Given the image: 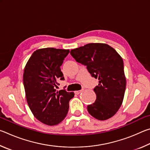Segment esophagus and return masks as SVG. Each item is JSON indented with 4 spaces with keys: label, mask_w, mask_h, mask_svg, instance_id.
I'll use <instances>...</instances> for the list:
<instances>
[{
    "label": "esophagus",
    "mask_w": 150,
    "mask_h": 150,
    "mask_svg": "<svg viewBox=\"0 0 150 150\" xmlns=\"http://www.w3.org/2000/svg\"><path fill=\"white\" fill-rule=\"evenodd\" d=\"M83 89L80 90V91H75V93L77 94V95H79V94H80L81 92H83Z\"/></svg>",
    "instance_id": "1"
}]
</instances>
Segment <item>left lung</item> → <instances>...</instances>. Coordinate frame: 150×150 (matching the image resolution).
Segmentation results:
<instances>
[{
	"mask_svg": "<svg viewBox=\"0 0 150 150\" xmlns=\"http://www.w3.org/2000/svg\"><path fill=\"white\" fill-rule=\"evenodd\" d=\"M71 55L99 81L94 88L96 101L87 106L88 113L99 120L112 117L122 104L126 90L122 58L113 47L102 43L75 48L71 50Z\"/></svg>",
	"mask_w": 150,
	"mask_h": 150,
	"instance_id": "obj_1",
	"label": "left lung"
}]
</instances>
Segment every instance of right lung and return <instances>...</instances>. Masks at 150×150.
I'll return each mask as SVG.
<instances>
[{
    "instance_id": "obj_1",
    "label": "right lung",
    "mask_w": 150,
    "mask_h": 150,
    "mask_svg": "<svg viewBox=\"0 0 150 150\" xmlns=\"http://www.w3.org/2000/svg\"><path fill=\"white\" fill-rule=\"evenodd\" d=\"M69 50L42 48L35 50L24 67L23 83L26 98L35 118L55 126L64 120L73 92L56 91L58 80H63L60 66Z\"/></svg>"
}]
</instances>
